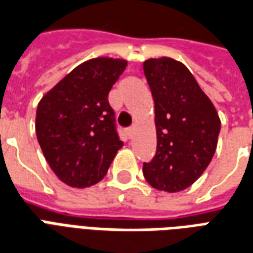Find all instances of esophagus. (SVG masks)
Segmentation results:
<instances>
[{"instance_id": "esophagus-1", "label": "esophagus", "mask_w": 253, "mask_h": 253, "mask_svg": "<svg viewBox=\"0 0 253 253\" xmlns=\"http://www.w3.org/2000/svg\"><path fill=\"white\" fill-rule=\"evenodd\" d=\"M134 129H136V124H133V125H132V126H130V128L126 129V133H128L129 137H132V136H133Z\"/></svg>"}]
</instances>
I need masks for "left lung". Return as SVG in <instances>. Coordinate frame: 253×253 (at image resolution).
Here are the masks:
<instances>
[{
	"label": "left lung",
	"instance_id": "8db88e82",
	"mask_svg": "<svg viewBox=\"0 0 253 253\" xmlns=\"http://www.w3.org/2000/svg\"><path fill=\"white\" fill-rule=\"evenodd\" d=\"M155 101L157 151L142 173L152 187L173 193L191 187L217 147L216 108L183 62L169 57L142 64Z\"/></svg>",
	"mask_w": 253,
	"mask_h": 253
}]
</instances>
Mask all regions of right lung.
I'll return each instance as SVG.
<instances>
[{"instance_id":"1","label":"right lung","mask_w":253,"mask_h":253,"mask_svg":"<svg viewBox=\"0 0 253 253\" xmlns=\"http://www.w3.org/2000/svg\"><path fill=\"white\" fill-rule=\"evenodd\" d=\"M126 65L123 58L88 60L40 100L37 140L49 167L69 187L86 188L101 181L124 145L108 94Z\"/></svg>"}]
</instances>
